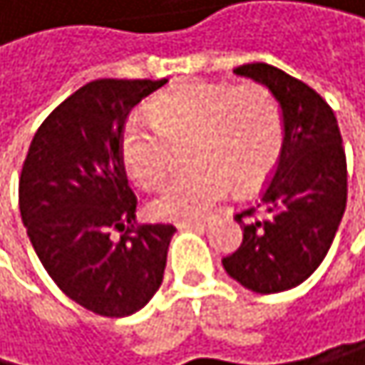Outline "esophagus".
I'll use <instances>...</instances> for the list:
<instances>
[{
	"label": "esophagus",
	"instance_id": "34e87169",
	"mask_svg": "<svg viewBox=\"0 0 365 365\" xmlns=\"http://www.w3.org/2000/svg\"><path fill=\"white\" fill-rule=\"evenodd\" d=\"M179 230H201L205 227V221H186V223H177Z\"/></svg>",
	"mask_w": 365,
	"mask_h": 365
}]
</instances>
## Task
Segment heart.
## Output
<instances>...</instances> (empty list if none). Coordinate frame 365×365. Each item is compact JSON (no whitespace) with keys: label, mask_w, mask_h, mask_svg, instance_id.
<instances>
[{"label":"heart","mask_w":365,"mask_h":365,"mask_svg":"<svg viewBox=\"0 0 365 365\" xmlns=\"http://www.w3.org/2000/svg\"><path fill=\"white\" fill-rule=\"evenodd\" d=\"M282 111L258 83H190L162 93L148 124L133 120L122 133L120 158L142 188L168 177L173 148L190 146V173L177 177L150 201L155 219H203L227 192H252L272 175L282 150Z\"/></svg>","instance_id":"heart-1"}]
</instances>
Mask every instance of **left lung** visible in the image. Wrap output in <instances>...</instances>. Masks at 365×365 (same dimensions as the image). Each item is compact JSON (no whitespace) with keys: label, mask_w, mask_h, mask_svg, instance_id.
I'll return each instance as SVG.
<instances>
[{"label":"left lung","mask_w":365,"mask_h":365,"mask_svg":"<svg viewBox=\"0 0 365 365\" xmlns=\"http://www.w3.org/2000/svg\"><path fill=\"white\" fill-rule=\"evenodd\" d=\"M234 74L267 87L280 105L284 140L260 197L234 219L243 243L223 258L230 278L256 293L302 284L324 260L346 210V153L337 118L307 83L267 63Z\"/></svg>","instance_id":"8db88e82"}]
</instances>
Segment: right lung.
Here are the masks:
<instances>
[{
	"mask_svg": "<svg viewBox=\"0 0 365 365\" xmlns=\"http://www.w3.org/2000/svg\"><path fill=\"white\" fill-rule=\"evenodd\" d=\"M166 83L83 85L36 129L21 168L19 210L38 260L69 300L96 315L140 311L164 280L177 230L135 225L120 140L131 109Z\"/></svg>",
	"mask_w": 365,
	"mask_h": 365,
	"instance_id": "right-lung-1",
	"label": "right lung"
}]
</instances>
